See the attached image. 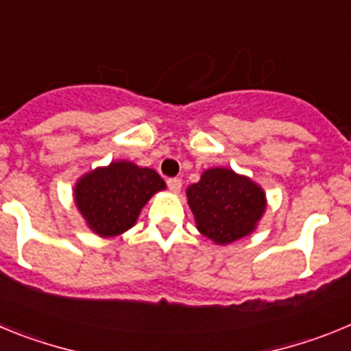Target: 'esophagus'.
I'll list each match as a JSON object with an SVG mask.
<instances>
[{
    "label": "esophagus",
    "instance_id": "obj_1",
    "mask_svg": "<svg viewBox=\"0 0 351 351\" xmlns=\"http://www.w3.org/2000/svg\"><path fill=\"white\" fill-rule=\"evenodd\" d=\"M167 186H169V190L172 191V193H179V191H181L182 181L179 178H170L167 179Z\"/></svg>",
    "mask_w": 351,
    "mask_h": 351
}]
</instances>
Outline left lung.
Here are the masks:
<instances>
[{
	"mask_svg": "<svg viewBox=\"0 0 351 351\" xmlns=\"http://www.w3.org/2000/svg\"><path fill=\"white\" fill-rule=\"evenodd\" d=\"M198 232L216 244L250 235L267 206L265 193L246 176L230 169H209L186 190Z\"/></svg>",
	"mask_w": 351,
	"mask_h": 351,
	"instance_id": "1",
	"label": "left lung"
}]
</instances>
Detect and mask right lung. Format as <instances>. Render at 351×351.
<instances>
[{"instance_id": "add662e5", "label": "right lung", "mask_w": 351, "mask_h": 351, "mask_svg": "<svg viewBox=\"0 0 351 351\" xmlns=\"http://www.w3.org/2000/svg\"><path fill=\"white\" fill-rule=\"evenodd\" d=\"M165 188V181L153 169L112 161L82 176L73 195L89 228L100 237H116L130 230L149 198Z\"/></svg>"}]
</instances>
